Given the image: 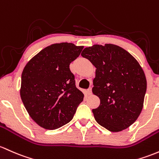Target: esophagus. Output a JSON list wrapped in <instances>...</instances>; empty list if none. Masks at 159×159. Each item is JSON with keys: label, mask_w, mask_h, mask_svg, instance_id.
Wrapping results in <instances>:
<instances>
[{"label": "esophagus", "mask_w": 159, "mask_h": 159, "mask_svg": "<svg viewBox=\"0 0 159 159\" xmlns=\"http://www.w3.org/2000/svg\"><path fill=\"white\" fill-rule=\"evenodd\" d=\"M87 92H88V95H91V94H92V89H91V88L88 89V90H87Z\"/></svg>", "instance_id": "obj_1"}]
</instances>
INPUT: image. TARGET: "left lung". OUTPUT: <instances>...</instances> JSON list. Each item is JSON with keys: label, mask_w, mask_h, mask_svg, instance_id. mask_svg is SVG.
Returning a JSON list of instances; mask_svg holds the SVG:
<instances>
[{"label": "left lung", "mask_w": 159, "mask_h": 159, "mask_svg": "<svg viewBox=\"0 0 159 159\" xmlns=\"http://www.w3.org/2000/svg\"><path fill=\"white\" fill-rule=\"evenodd\" d=\"M81 56L97 68L92 91L100 104L93 109L95 120L111 132L128 128L142 111L147 86L138 61L111 43L88 47Z\"/></svg>", "instance_id": "1"}]
</instances>
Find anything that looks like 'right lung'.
I'll return each mask as SVG.
<instances>
[{
	"label": "right lung",
	"instance_id": "obj_1",
	"mask_svg": "<svg viewBox=\"0 0 159 159\" xmlns=\"http://www.w3.org/2000/svg\"><path fill=\"white\" fill-rule=\"evenodd\" d=\"M84 46L53 43L27 62L22 73L20 97L26 110L40 127L55 130L69 123L83 101L69 65Z\"/></svg>",
	"mask_w": 159,
	"mask_h": 159
}]
</instances>
